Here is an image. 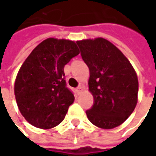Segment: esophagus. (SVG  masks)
I'll use <instances>...</instances> for the list:
<instances>
[{
  "label": "esophagus",
  "instance_id": "esophagus-1",
  "mask_svg": "<svg viewBox=\"0 0 156 156\" xmlns=\"http://www.w3.org/2000/svg\"><path fill=\"white\" fill-rule=\"evenodd\" d=\"M76 92H77V94H81V91L83 90V87H81V86H79L78 87H76Z\"/></svg>",
  "mask_w": 156,
  "mask_h": 156
}]
</instances>
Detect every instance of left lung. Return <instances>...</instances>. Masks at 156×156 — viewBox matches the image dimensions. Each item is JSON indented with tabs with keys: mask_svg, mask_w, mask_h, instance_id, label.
Listing matches in <instances>:
<instances>
[{
	"mask_svg": "<svg viewBox=\"0 0 156 156\" xmlns=\"http://www.w3.org/2000/svg\"><path fill=\"white\" fill-rule=\"evenodd\" d=\"M89 69L88 88L94 104L86 111L88 120L101 129L124 122L137 103L138 79L129 60L103 38L76 41Z\"/></svg>",
	"mask_w": 156,
	"mask_h": 156,
	"instance_id": "1",
	"label": "left lung"
}]
</instances>
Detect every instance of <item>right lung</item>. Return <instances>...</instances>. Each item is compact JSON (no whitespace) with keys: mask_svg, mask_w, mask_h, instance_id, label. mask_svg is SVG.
I'll list each match as a JSON object with an SVG mask.
<instances>
[{"mask_svg":"<svg viewBox=\"0 0 156 156\" xmlns=\"http://www.w3.org/2000/svg\"><path fill=\"white\" fill-rule=\"evenodd\" d=\"M75 41L48 38L37 46L16 76L19 110L31 125L48 129L62 122L75 96L67 87L64 67L79 55Z\"/></svg>","mask_w":156,"mask_h":156,"instance_id":"obj_1","label":"right lung"}]
</instances>
